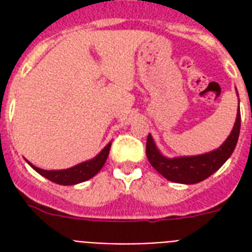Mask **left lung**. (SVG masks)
Returning <instances> with one entry per match:
<instances>
[{"label": "left lung", "mask_w": 252, "mask_h": 252, "mask_svg": "<svg viewBox=\"0 0 252 252\" xmlns=\"http://www.w3.org/2000/svg\"><path fill=\"white\" fill-rule=\"evenodd\" d=\"M239 130H241V114L238 106L234 126L229 137L217 149L199 156L167 158L159 152L152 134L149 133L146 140V157L149 159L150 165L170 182L182 184L199 183L217 171L230 158L238 142Z\"/></svg>", "instance_id": "obj_1"}]
</instances>
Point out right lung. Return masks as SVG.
<instances>
[{"label": "right lung", "mask_w": 252, "mask_h": 252, "mask_svg": "<svg viewBox=\"0 0 252 252\" xmlns=\"http://www.w3.org/2000/svg\"><path fill=\"white\" fill-rule=\"evenodd\" d=\"M111 142H108L100 153L96 154L94 158H91L89 161L81 162L78 165L73 166L70 168H64V170H43L36 166H33L31 162L27 161L31 167L36 172H39L41 176H44L53 183L61 184V186H73V184L82 183L86 180L91 179L100 171V168L106 163L108 153H110Z\"/></svg>", "instance_id": "right-lung-1"}]
</instances>
